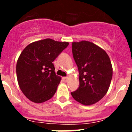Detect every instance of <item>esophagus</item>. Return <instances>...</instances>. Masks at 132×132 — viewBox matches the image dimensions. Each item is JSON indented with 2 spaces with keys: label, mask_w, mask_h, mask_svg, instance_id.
Instances as JSON below:
<instances>
[{
  "label": "esophagus",
  "mask_w": 132,
  "mask_h": 132,
  "mask_svg": "<svg viewBox=\"0 0 132 132\" xmlns=\"http://www.w3.org/2000/svg\"><path fill=\"white\" fill-rule=\"evenodd\" d=\"M62 80L63 82H67V80H68V77H63Z\"/></svg>",
  "instance_id": "esophagus-1"
}]
</instances>
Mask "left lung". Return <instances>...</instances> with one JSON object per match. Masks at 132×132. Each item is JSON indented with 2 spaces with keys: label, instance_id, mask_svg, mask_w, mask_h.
Here are the masks:
<instances>
[{
  "label": "left lung",
  "instance_id": "1",
  "mask_svg": "<svg viewBox=\"0 0 132 132\" xmlns=\"http://www.w3.org/2000/svg\"><path fill=\"white\" fill-rule=\"evenodd\" d=\"M73 55L79 73V87L71 93L76 101L92 105L105 96L112 78V66L106 52L88 41L72 43Z\"/></svg>",
  "mask_w": 132,
  "mask_h": 132
}]
</instances>
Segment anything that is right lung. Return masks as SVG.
Returning a JSON list of instances; mask_svg holds the SVG:
<instances>
[{
  "label": "right lung",
  "mask_w": 132,
  "mask_h": 132,
  "mask_svg": "<svg viewBox=\"0 0 132 132\" xmlns=\"http://www.w3.org/2000/svg\"><path fill=\"white\" fill-rule=\"evenodd\" d=\"M68 45L67 42L47 38L31 43L20 53L16 63L17 80L31 102L42 103L53 96L61 78L56 75L53 61Z\"/></svg>",
  "instance_id": "obj_1"
}]
</instances>
